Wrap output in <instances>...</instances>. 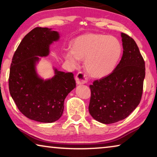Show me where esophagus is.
<instances>
[{
	"label": "esophagus",
	"instance_id": "1",
	"mask_svg": "<svg viewBox=\"0 0 157 157\" xmlns=\"http://www.w3.org/2000/svg\"><path fill=\"white\" fill-rule=\"evenodd\" d=\"M75 80L78 84H84L88 82L89 79L84 73L79 72L75 77Z\"/></svg>",
	"mask_w": 157,
	"mask_h": 157
}]
</instances>
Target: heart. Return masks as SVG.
<instances>
[{
  "label": "heart",
  "instance_id": "obj_1",
  "mask_svg": "<svg viewBox=\"0 0 157 157\" xmlns=\"http://www.w3.org/2000/svg\"><path fill=\"white\" fill-rule=\"evenodd\" d=\"M122 51V45L116 37L89 33L76 37L71 43V49L65 51L64 57L73 67L79 65V60L84 59L90 75L102 78L114 70Z\"/></svg>",
  "mask_w": 157,
  "mask_h": 157
}]
</instances>
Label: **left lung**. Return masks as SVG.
I'll return each mask as SVG.
<instances>
[{"mask_svg":"<svg viewBox=\"0 0 157 157\" xmlns=\"http://www.w3.org/2000/svg\"><path fill=\"white\" fill-rule=\"evenodd\" d=\"M123 54L109 75L95 80L89 111L95 120L111 124L126 118L139 105L145 75V62L136 42L121 33Z\"/></svg>","mask_w":157,"mask_h":157,"instance_id":"8db88e82","label":"left lung"}]
</instances>
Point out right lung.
<instances>
[{
  "label": "right lung",
  "instance_id": "obj_1",
  "mask_svg": "<svg viewBox=\"0 0 157 157\" xmlns=\"http://www.w3.org/2000/svg\"><path fill=\"white\" fill-rule=\"evenodd\" d=\"M59 39V33L52 29L34 28L21 41L10 66L12 99L23 115L41 123H53L62 116L65 98L76 86L72 73L54 68L55 75L44 80L36 71L37 56H48L50 45Z\"/></svg>",
  "mask_w": 157,
  "mask_h": 157
}]
</instances>
